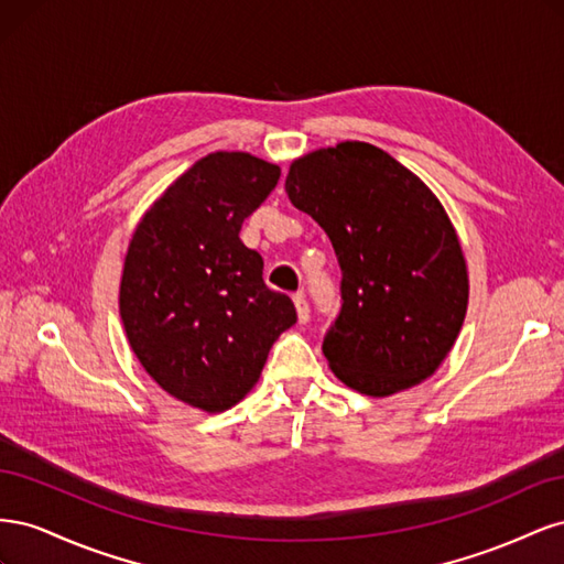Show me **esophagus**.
Returning a JSON list of instances; mask_svg holds the SVG:
<instances>
[{"mask_svg":"<svg viewBox=\"0 0 564 564\" xmlns=\"http://www.w3.org/2000/svg\"><path fill=\"white\" fill-rule=\"evenodd\" d=\"M294 305H296V315H299V322L305 324L311 319V308H308V301H305L303 292H296L294 294Z\"/></svg>","mask_w":564,"mask_h":564,"instance_id":"1","label":"esophagus"}]
</instances>
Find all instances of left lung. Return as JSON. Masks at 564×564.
<instances>
[{
	"instance_id": "8db88e82",
	"label": "left lung",
	"mask_w": 564,
	"mask_h": 564,
	"mask_svg": "<svg viewBox=\"0 0 564 564\" xmlns=\"http://www.w3.org/2000/svg\"><path fill=\"white\" fill-rule=\"evenodd\" d=\"M284 191L340 265V311L322 340L332 371L371 398L429 379L468 308L464 251L437 197L362 141L296 160Z\"/></svg>"
}]
</instances>
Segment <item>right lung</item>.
Here are the masks:
<instances>
[{"label": "right lung", "instance_id": "obj_1", "mask_svg": "<svg viewBox=\"0 0 564 564\" xmlns=\"http://www.w3.org/2000/svg\"><path fill=\"white\" fill-rule=\"evenodd\" d=\"M280 166L212 152L169 185L135 228L119 286L129 346L169 395L226 412L259 381L292 299L263 282L245 218L275 191Z\"/></svg>", "mask_w": 564, "mask_h": 564}]
</instances>
